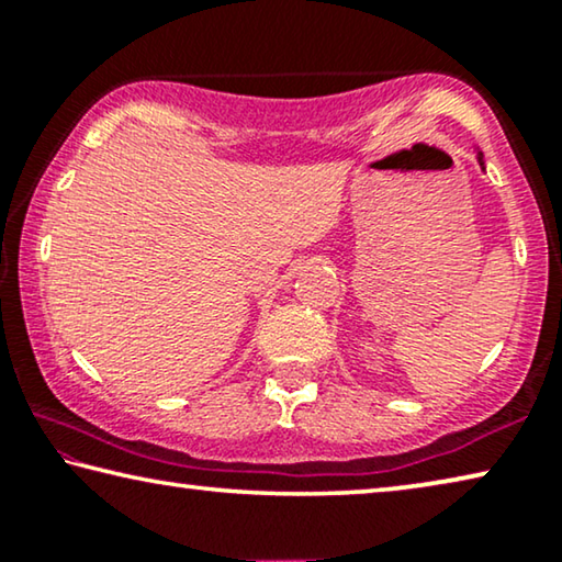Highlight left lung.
<instances>
[{"label":"left lung","mask_w":562,"mask_h":562,"mask_svg":"<svg viewBox=\"0 0 562 562\" xmlns=\"http://www.w3.org/2000/svg\"><path fill=\"white\" fill-rule=\"evenodd\" d=\"M474 150H476V161H480V169H482V171H487V166H484V156H482L480 146H474Z\"/></svg>","instance_id":"1"}]
</instances>
